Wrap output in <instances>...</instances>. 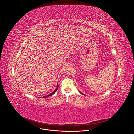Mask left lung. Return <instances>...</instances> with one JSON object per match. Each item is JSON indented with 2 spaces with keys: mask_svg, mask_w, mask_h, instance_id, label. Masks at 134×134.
I'll return each mask as SVG.
<instances>
[{
  "mask_svg": "<svg viewBox=\"0 0 134 134\" xmlns=\"http://www.w3.org/2000/svg\"><path fill=\"white\" fill-rule=\"evenodd\" d=\"M79 92H80V91H79ZM80 93H81V94H83V95H84V94H83V93H81V92H80Z\"/></svg>",
  "mask_w": 134,
  "mask_h": 134,
  "instance_id": "8db88e82",
  "label": "left lung"
}]
</instances>
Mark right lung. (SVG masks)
Masks as SVG:
<instances>
[{"instance_id":"1","label":"right lung","mask_w":134,"mask_h":134,"mask_svg":"<svg viewBox=\"0 0 134 134\" xmlns=\"http://www.w3.org/2000/svg\"><path fill=\"white\" fill-rule=\"evenodd\" d=\"M58 87H59V86H58V83L57 84V87H56V88L54 90V91L53 92H52L51 94H49V95H47V96H43V97H49V96H52V95H53L56 92V91L58 89Z\"/></svg>"}]
</instances>
